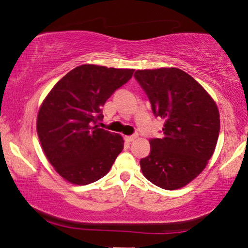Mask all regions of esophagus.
Instances as JSON below:
<instances>
[{
	"instance_id": "obj_1",
	"label": "esophagus",
	"mask_w": 248,
	"mask_h": 248,
	"mask_svg": "<svg viewBox=\"0 0 248 248\" xmlns=\"http://www.w3.org/2000/svg\"><path fill=\"white\" fill-rule=\"evenodd\" d=\"M137 134H134V135H131V136H125V140L126 141H128V142H131V141H133V140H135L136 138H137Z\"/></svg>"
}]
</instances>
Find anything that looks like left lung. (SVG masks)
I'll return each mask as SVG.
<instances>
[{"label": "left lung", "instance_id": "8db88e82", "mask_svg": "<svg viewBox=\"0 0 248 248\" xmlns=\"http://www.w3.org/2000/svg\"><path fill=\"white\" fill-rule=\"evenodd\" d=\"M134 77L145 90L155 116L164 120L163 138H154L140 160L142 174L163 189L184 187L206 168L220 132L218 107L187 73L175 67L138 69Z\"/></svg>", "mask_w": 248, "mask_h": 248}]
</instances>
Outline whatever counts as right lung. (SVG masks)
Returning <instances> with one entry per match:
<instances>
[{"mask_svg": "<svg viewBox=\"0 0 248 248\" xmlns=\"http://www.w3.org/2000/svg\"><path fill=\"white\" fill-rule=\"evenodd\" d=\"M133 73L131 68L80 65L43 100L37 117L39 140L54 170L69 183L100 180L123 150V137L93 124L103 119L101 108Z\"/></svg>", "mask_w": 248, "mask_h": 248, "instance_id": "1", "label": "right lung"}]
</instances>
